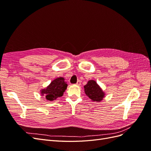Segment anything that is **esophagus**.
I'll use <instances>...</instances> for the list:
<instances>
[{
    "instance_id": "esophagus-1",
    "label": "esophagus",
    "mask_w": 151,
    "mask_h": 151,
    "mask_svg": "<svg viewBox=\"0 0 151 151\" xmlns=\"http://www.w3.org/2000/svg\"><path fill=\"white\" fill-rule=\"evenodd\" d=\"M81 81L80 80L77 81V83H76V85H77V86H80V85H81Z\"/></svg>"
}]
</instances>
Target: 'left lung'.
Returning a JSON list of instances; mask_svg holds the SVG:
<instances>
[{
	"label": "left lung",
	"mask_w": 151,
	"mask_h": 151,
	"mask_svg": "<svg viewBox=\"0 0 151 151\" xmlns=\"http://www.w3.org/2000/svg\"><path fill=\"white\" fill-rule=\"evenodd\" d=\"M86 94L93 101L100 102L104 97V93L94 80H90L84 86Z\"/></svg>",
	"instance_id": "1"
}]
</instances>
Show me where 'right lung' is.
<instances>
[{
	"instance_id": "1",
	"label": "right lung",
	"mask_w": 151,
	"mask_h": 151,
	"mask_svg": "<svg viewBox=\"0 0 151 151\" xmlns=\"http://www.w3.org/2000/svg\"><path fill=\"white\" fill-rule=\"evenodd\" d=\"M67 84L63 77H58L51 82L47 88L41 90V94L45 96L48 101H53L61 97L67 89Z\"/></svg>"
}]
</instances>
